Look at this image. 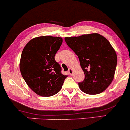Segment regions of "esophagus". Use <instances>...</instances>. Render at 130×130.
<instances>
[{"label":"esophagus","instance_id":"obj_1","mask_svg":"<svg viewBox=\"0 0 130 130\" xmlns=\"http://www.w3.org/2000/svg\"><path fill=\"white\" fill-rule=\"evenodd\" d=\"M68 73H69V74H70V75H72L73 73V71L72 69H69V70H68Z\"/></svg>","mask_w":130,"mask_h":130}]
</instances>
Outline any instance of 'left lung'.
Masks as SVG:
<instances>
[{
    "label": "left lung",
    "mask_w": 130,
    "mask_h": 130,
    "mask_svg": "<svg viewBox=\"0 0 130 130\" xmlns=\"http://www.w3.org/2000/svg\"><path fill=\"white\" fill-rule=\"evenodd\" d=\"M67 45L79 57L85 79L78 83L89 95L102 93L112 82L117 64L115 50L107 39L98 33L65 37Z\"/></svg>",
    "instance_id": "8db88e82"
}]
</instances>
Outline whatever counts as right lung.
<instances>
[{
  "mask_svg": "<svg viewBox=\"0 0 130 130\" xmlns=\"http://www.w3.org/2000/svg\"><path fill=\"white\" fill-rule=\"evenodd\" d=\"M63 42L58 37L42 36L32 39L21 54L19 68L28 86L38 95L48 97L61 90L67 76L54 56Z\"/></svg>",
  "mask_w": 130,
  "mask_h": 130,
  "instance_id": "add662e5",
  "label": "right lung"
}]
</instances>
